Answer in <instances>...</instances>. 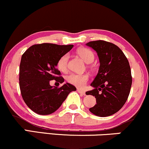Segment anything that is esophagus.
I'll use <instances>...</instances> for the list:
<instances>
[{
	"instance_id": "34e87169",
	"label": "esophagus",
	"mask_w": 149,
	"mask_h": 149,
	"mask_svg": "<svg viewBox=\"0 0 149 149\" xmlns=\"http://www.w3.org/2000/svg\"><path fill=\"white\" fill-rule=\"evenodd\" d=\"M77 91L79 93H81V94H83V95H86V92L85 91H82V90H81V89H77Z\"/></svg>"
}]
</instances>
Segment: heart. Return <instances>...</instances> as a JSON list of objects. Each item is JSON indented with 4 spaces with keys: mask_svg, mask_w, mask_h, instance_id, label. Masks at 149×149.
Segmentation results:
<instances>
[{
    "mask_svg": "<svg viewBox=\"0 0 149 149\" xmlns=\"http://www.w3.org/2000/svg\"><path fill=\"white\" fill-rule=\"evenodd\" d=\"M77 53L80 57L83 59L87 63H90L93 61L94 56L93 52L88 48L82 47L78 49ZM68 60H69V55L68 54H65L59 58L57 62L58 69L62 72H66L68 68ZM67 81L70 84L78 87V88H83L86 84L89 79V75L87 73H72L66 77Z\"/></svg>",
    "mask_w": 149,
    "mask_h": 149,
    "instance_id": "obj_1",
    "label": "heart"
}]
</instances>
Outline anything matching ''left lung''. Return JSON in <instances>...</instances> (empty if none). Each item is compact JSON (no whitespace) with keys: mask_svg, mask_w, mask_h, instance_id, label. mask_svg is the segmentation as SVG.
<instances>
[{"mask_svg":"<svg viewBox=\"0 0 149 149\" xmlns=\"http://www.w3.org/2000/svg\"><path fill=\"white\" fill-rule=\"evenodd\" d=\"M86 45L96 51L100 64L98 73L91 84L94 89L86 92L96 98V104L89 110L96 116H111L123 107L130 94L132 81L130 64L123 52L114 44L96 40Z\"/></svg>","mask_w":149,"mask_h":149,"instance_id":"1","label":"left lung"}]
</instances>
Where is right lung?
<instances>
[{"label":"right lung","instance_id":"obj_1","mask_svg":"<svg viewBox=\"0 0 149 149\" xmlns=\"http://www.w3.org/2000/svg\"><path fill=\"white\" fill-rule=\"evenodd\" d=\"M72 45H58L52 43L37 44L23 54L19 66V87L22 98L32 111L48 115L58 109L74 86L69 83L61 87L52 86L51 80L64 81L57 62L67 54Z\"/></svg>","mask_w":149,"mask_h":149}]
</instances>
